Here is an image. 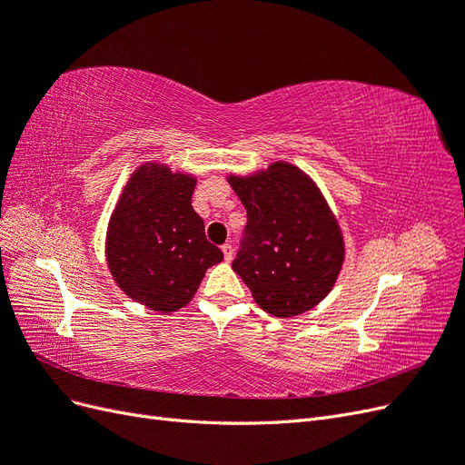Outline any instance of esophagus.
Returning <instances> with one entry per match:
<instances>
[{
    "mask_svg": "<svg viewBox=\"0 0 465 465\" xmlns=\"http://www.w3.org/2000/svg\"><path fill=\"white\" fill-rule=\"evenodd\" d=\"M221 250H223V254H224V260H227V262H231V260H232V256H234V250H232L231 242H227V244H223V246H221Z\"/></svg>",
    "mask_w": 465,
    "mask_h": 465,
    "instance_id": "esophagus-1",
    "label": "esophagus"
}]
</instances>
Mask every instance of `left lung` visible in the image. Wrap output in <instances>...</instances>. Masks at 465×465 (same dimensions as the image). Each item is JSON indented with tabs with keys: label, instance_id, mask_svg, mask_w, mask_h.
<instances>
[{
	"label": "left lung",
	"instance_id": "8db88e82",
	"mask_svg": "<svg viewBox=\"0 0 465 465\" xmlns=\"http://www.w3.org/2000/svg\"><path fill=\"white\" fill-rule=\"evenodd\" d=\"M227 182L248 213L232 270L267 314L311 311L328 297L345 260L341 227L316 182L285 161Z\"/></svg>",
	"mask_w": 465,
	"mask_h": 465
}]
</instances>
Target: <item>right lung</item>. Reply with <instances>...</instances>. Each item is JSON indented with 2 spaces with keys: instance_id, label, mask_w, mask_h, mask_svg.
Instances as JSON below:
<instances>
[{
  "instance_id": "obj_1",
  "label": "right lung",
  "mask_w": 465,
  "mask_h": 465,
  "mask_svg": "<svg viewBox=\"0 0 465 465\" xmlns=\"http://www.w3.org/2000/svg\"><path fill=\"white\" fill-rule=\"evenodd\" d=\"M195 176L163 163L135 168L112 211L106 263L116 285L154 312H176L198 291L223 252L205 238L192 207Z\"/></svg>"
}]
</instances>
